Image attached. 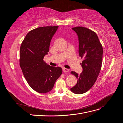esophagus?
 Returning a JSON list of instances; mask_svg holds the SVG:
<instances>
[{"label":"esophagus","instance_id":"1","mask_svg":"<svg viewBox=\"0 0 123 123\" xmlns=\"http://www.w3.org/2000/svg\"><path fill=\"white\" fill-rule=\"evenodd\" d=\"M62 71H63V72H67L69 71V70L68 69H67V68H63Z\"/></svg>","mask_w":123,"mask_h":123}]
</instances>
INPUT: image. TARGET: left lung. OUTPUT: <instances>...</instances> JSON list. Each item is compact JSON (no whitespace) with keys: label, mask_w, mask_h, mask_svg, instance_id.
I'll list each match as a JSON object with an SVG mask.
<instances>
[{"label":"left lung","mask_w":123,"mask_h":123,"mask_svg":"<svg viewBox=\"0 0 123 123\" xmlns=\"http://www.w3.org/2000/svg\"><path fill=\"white\" fill-rule=\"evenodd\" d=\"M79 37L80 56L84 58L80 63L83 71L80 74L71 73L77 79V83L70 89L74 93L81 94L87 92L96 81L101 70L103 49L96 33L83 27L72 28Z\"/></svg>","instance_id":"1"}]
</instances>
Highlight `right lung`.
Segmentation results:
<instances>
[{
	"label": "right lung",
	"mask_w": 123,
	"mask_h": 123,
	"mask_svg": "<svg viewBox=\"0 0 123 123\" xmlns=\"http://www.w3.org/2000/svg\"><path fill=\"white\" fill-rule=\"evenodd\" d=\"M58 27L47 26L32 30L20 46L19 65L24 77L30 86L40 93L50 91L62 72L61 67L50 66L43 60Z\"/></svg>",
	"instance_id": "1"
}]
</instances>
